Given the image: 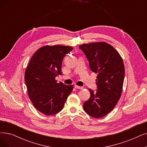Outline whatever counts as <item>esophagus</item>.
<instances>
[{"instance_id": "obj_1", "label": "esophagus", "mask_w": 147, "mask_h": 147, "mask_svg": "<svg viewBox=\"0 0 147 147\" xmlns=\"http://www.w3.org/2000/svg\"><path fill=\"white\" fill-rule=\"evenodd\" d=\"M75 87L76 88V89H83V87L78 86H77V85L75 86Z\"/></svg>"}]
</instances>
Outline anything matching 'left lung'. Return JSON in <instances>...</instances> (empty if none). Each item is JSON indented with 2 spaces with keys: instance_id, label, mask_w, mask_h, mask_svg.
Listing matches in <instances>:
<instances>
[{
  "instance_id": "obj_1",
  "label": "left lung",
  "mask_w": 147,
  "mask_h": 147,
  "mask_svg": "<svg viewBox=\"0 0 147 147\" xmlns=\"http://www.w3.org/2000/svg\"><path fill=\"white\" fill-rule=\"evenodd\" d=\"M79 48L89 61L90 70L97 74V90L89 89L90 97L84 102L83 109L93 118H102L115 108L121 97L124 64L117 51L105 42L83 44Z\"/></svg>"
}]
</instances>
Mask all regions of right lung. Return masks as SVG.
Returning a JSON list of instances; mask_svg holds the SVG:
<instances>
[{
  "label": "right lung",
  "instance_id": "obj_1",
  "mask_svg": "<svg viewBox=\"0 0 147 147\" xmlns=\"http://www.w3.org/2000/svg\"><path fill=\"white\" fill-rule=\"evenodd\" d=\"M72 49L67 46H45L35 52L26 67L25 81L29 98L34 107L45 115L60 111L73 90V85L55 80L62 74L63 58Z\"/></svg>",
  "mask_w": 147,
  "mask_h": 147
}]
</instances>
